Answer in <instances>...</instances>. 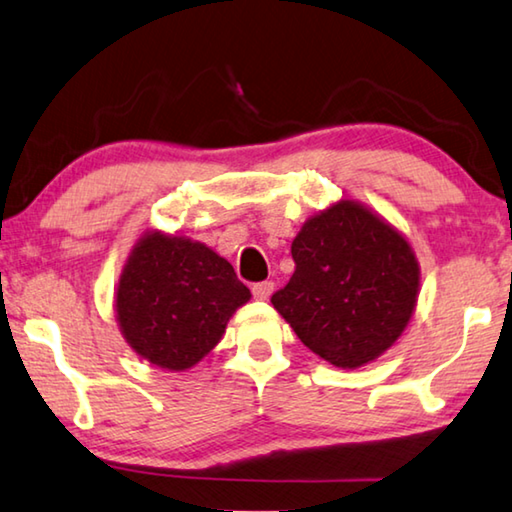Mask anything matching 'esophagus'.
I'll return each mask as SVG.
<instances>
[{
	"instance_id": "obj_1",
	"label": "esophagus",
	"mask_w": 512,
	"mask_h": 512,
	"mask_svg": "<svg viewBox=\"0 0 512 512\" xmlns=\"http://www.w3.org/2000/svg\"><path fill=\"white\" fill-rule=\"evenodd\" d=\"M273 282L271 280H264V282H255L253 285V296L257 300H266L271 294H273Z\"/></svg>"
}]
</instances>
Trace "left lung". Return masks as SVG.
Instances as JSON below:
<instances>
[{"instance_id": "obj_1", "label": "left lung", "mask_w": 512, "mask_h": 512, "mask_svg": "<svg viewBox=\"0 0 512 512\" xmlns=\"http://www.w3.org/2000/svg\"><path fill=\"white\" fill-rule=\"evenodd\" d=\"M291 255L296 271L271 303L319 358L362 367L408 326L419 291L415 253L358 202L339 200L310 218Z\"/></svg>"}]
</instances>
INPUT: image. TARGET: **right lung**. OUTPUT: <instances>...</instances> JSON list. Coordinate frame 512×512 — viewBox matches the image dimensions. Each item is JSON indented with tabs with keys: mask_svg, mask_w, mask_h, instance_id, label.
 I'll return each mask as SVG.
<instances>
[{
	"mask_svg": "<svg viewBox=\"0 0 512 512\" xmlns=\"http://www.w3.org/2000/svg\"><path fill=\"white\" fill-rule=\"evenodd\" d=\"M250 289L202 243L152 232L129 255L116 312L127 344L152 364L184 371L223 337Z\"/></svg>",
	"mask_w": 512,
	"mask_h": 512,
	"instance_id": "obj_1",
	"label": "right lung"
}]
</instances>
